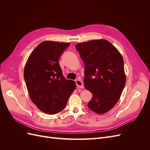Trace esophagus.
<instances>
[{
	"label": "esophagus",
	"mask_w": 150,
	"mask_h": 150,
	"mask_svg": "<svg viewBox=\"0 0 150 150\" xmlns=\"http://www.w3.org/2000/svg\"><path fill=\"white\" fill-rule=\"evenodd\" d=\"M76 84L77 87L79 88H83V83L81 79H77L76 80Z\"/></svg>",
	"instance_id": "34e87169"
}]
</instances>
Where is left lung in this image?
Wrapping results in <instances>:
<instances>
[{"mask_svg": "<svg viewBox=\"0 0 150 150\" xmlns=\"http://www.w3.org/2000/svg\"><path fill=\"white\" fill-rule=\"evenodd\" d=\"M76 49L84 64V86L93 94L88 106L94 112L104 114L115 106L124 89L123 59L104 39L79 43Z\"/></svg>", "mask_w": 150, "mask_h": 150, "instance_id": "1", "label": "left lung"}]
</instances>
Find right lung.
Instances as JSON below:
<instances>
[{
	"label": "right lung",
	"instance_id": "add662e5",
	"mask_svg": "<svg viewBox=\"0 0 150 150\" xmlns=\"http://www.w3.org/2000/svg\"><path fill=\"white\" fill-rule=\"evenodd\" d=\"M70 45L68 42L44 41L30 55L24 77L30 98L40 111L54 115L64 110L76 89L74 81L62 75L59 59Z\"/></svg>",
	"mask_w": 150,
	"mask_h": 150
}]
</instances>
